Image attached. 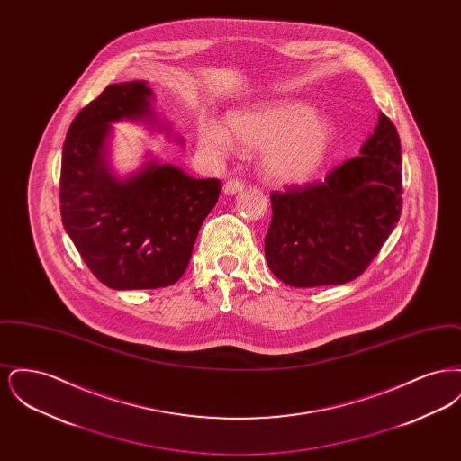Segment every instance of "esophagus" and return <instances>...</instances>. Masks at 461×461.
I'll list each match as a JSON object with an SVG mask.
<instances>
[{
	"label": "esophagus",
	"mask_w": 461,
	"mask_h": 461,
	"mask_svg": "<svg viewBox=\"0 0 461 461\" xmlns=\"http://www.w3.org/2000/svg\"><path fill=\"white\" fill-rule=\"evenodd\" d=\"M245 188V185L241 183V181H237V179H230V181H226L224 183V186H222V192H224V195H237V194H240L241 190Z\"/></svg>",
	"instance_id": "34e87169"
}]
</instances>
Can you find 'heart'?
Masks as SVG:
<instances>
[{
  "label": "heart",
  "mask_w": 461,
  "mask_h": 461,
  "mask_svg": "<svg viewBox=\"0 0 461 461\" xmlns=\"http://www.w3.org/2000/svg\"><path fill=\"white\" fill-rule=\"evenodd\" d=\"M259 149V169L278 185H301L325 166L335 143V126L329 115L295 100L266 102L226 115V128L202 121L197 147L202 154L222 160L235 144Z\"/></svg>",
  "instance_id": "b5f03b06"
}]
</instances>
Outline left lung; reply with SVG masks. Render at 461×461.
Masks as SVG:
<instances>
[{
    "label": "left lung",
    "mask_w": 461,
    "mask_h": 461,
    "mask_svg": "<svg viewBox=\"0 0 461 461\" xmlns=\"http://www.w3.org/2000/svg\"><path fill=\"white\" fill-rule=\"evenodd\" d=\"M359 154L318 185L271 195L264 254L286 285L348 284L394 231L402 205L401 140L382 112Z\"/></svg>",
    "instance_id": "8db88e82"
}]
</instances>
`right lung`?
<instances>
[{
    "instance_id": "1",
    "label": "right lung",
    "mask_w": 461,
    "mask_h": 461,
    "mask_svg": "<svg viewBox=\"0 0 461 461\" xmlns=\"http://www.w3.org/2000/svg\"><path fill=\"white\" fill-rule=\"evenodd\" d=\"M152 102L147 81L110 85L76 115L64 143V228L91 273L113 290L176 284L190 263L202 222L220 198V179H195L150 154L130 175L112 169L113 122H147L171 136Z\"/></svg>"
}]
</instances>
